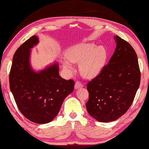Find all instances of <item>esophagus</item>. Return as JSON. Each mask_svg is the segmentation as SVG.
<instances>
[{"mask_svg":"<svg viewBox=\"0 0 149 149\" xmlns=\"http://www.w3.org/2000/svg\"><path fill=\"white\" fill-rule=\"evenodd\" d=\"M83 86V84L81 83L80 81H76L75 82V88H82Z\"/></svg>","mask_w":149,"mask_h":149,"instance_id":"esophagus-1","label":"esophagus"}]
</instances>
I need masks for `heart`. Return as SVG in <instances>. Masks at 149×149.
Listing matches in <instances>:
<instances>
[{"label": "heart", "instance_id": "b5f03b06", "mask_svg": "<svg viewBox=\"0 0 149 149\" xmlns=\"http://www.w3.org/2000/svg\"><path fill=\"white\" fill-rule=\"evenodd\" d=\"M68 60L63 61V66L66 69L72 70L71 63L79 64L81 74L87 78L98 76L106 64L107 51L104 46L95 47L92 43H83L73 45L66 53Z\"/></svg>", "mask_w": 149, "mask_h": 149}]
</instances>
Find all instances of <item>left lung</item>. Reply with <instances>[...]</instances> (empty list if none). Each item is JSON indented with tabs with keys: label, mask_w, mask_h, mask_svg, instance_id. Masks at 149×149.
I'll use <instances>...</instances> for the list:
<instances>
[{
	"label": "left lung",
	"mask_w": 149,
	"mask_h": 149,
	"mask_svg": "<svg viewBox=\"0 0 149 149\" xmlns=\"http://www.w3.org/2000/svg\"><path fill=\"white\" fill-rule=\"evenodd\" d=\"M117 47L109 63L98 76L87 83L89 115L99 122L120 118L130 107L140 85L137 54L132 45L114 36Z\"/></svg>",
	"instance_id": "8db88e82"
}]
</instances>
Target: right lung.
I'll list each match as a JSON object with an SVG mask.
<instances>
[{"instance_id":"add662e5","label":"right lung","mask_w":149,"mask_h":149,"mask_svg":"<svg viewBox=\"0 0 149 149\" xmlns=\"http://www.w3.org/2000/svg\"><path fill=\"white\" fill-rule=\"evenodd\" d=\"M38 43L32 36L16 50L11 67L10 88L19 110L24 117L37 124L52 121L66 97L74 91V81L59 75L57 63L36 72L30 64V53Z\"/></svg>"}]
</instances>
